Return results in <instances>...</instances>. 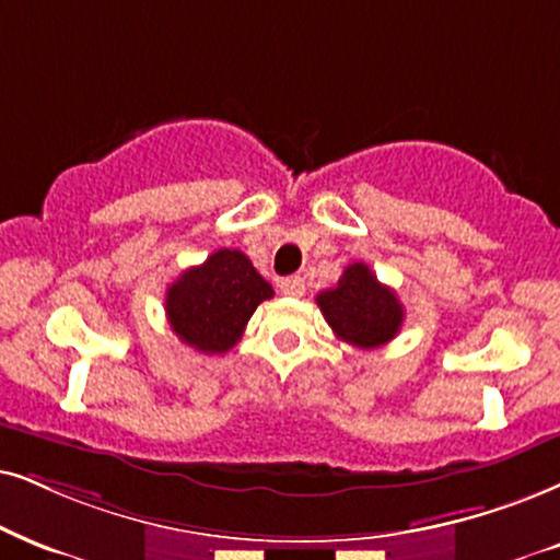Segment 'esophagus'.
<instances>
[{"instance_id": "obj_1", "label": "esophagus", "mask_w": 560, "mask_h": 560, "mask_svg": "<svg viewBox=\"0 0 560 560\" xmlns=\"http://www.w3.org/2000/svg\"><path fill=\"white\" fill-rule=\"evenodd\" d=\"M281 294L287 296H302L304 294V279L302 276H287V279H281Z\"/></svg>"}]
</instances>
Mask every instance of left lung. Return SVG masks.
<instances>
[{
	"label": "left lung",
	"mask_w": 560,
	"mask_h": 560,
	"mask_svg": "<svg viewBox=\"0 0 560 560\" xmlns=\"http://www.w3.org/2000/svg\"><path fill=\"white\" fill-rule=\"evenodd\" d=\"M338 341L357 349H380L398 336L402 304L390 287L380 284L370 266L351 264L338 284L315 296Z\"/></svg>",
	"instance_id": "8db88e82"
}]
</instances>
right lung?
Segmentation results:
<instances>
[{"label": "right lung", "mask_w": 560, "mask_h": 560, "mask_svg": "<svg viewBox=\"0 0 560 560\" xmlns=\"http://www.w3.org/2000/svg\"><path fill=\"white\" fill-rule=\"evenodd\" d=\"M271 296V284L250 258L224 247L167 287L165 313L183 343L201 353H222L243 338L250 315Z\"/></svg>", "instance_id": "right-lung-1"}]
</instances>
